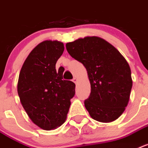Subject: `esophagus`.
Returning a JSON list of instances; mask_svg holds the SVG:
<instances>
[{
    "mask_svg": "<svg viewBox=\"0 0 148 148\" xmlns=\"http://www.w3.org/2000/svg\"><path fill=\"white\" fill-rule=\"evenodd\" d=\"M73 82L77 84V79L76 77H74V79H73Z\"/></svg>",
    "mask_w": 148,
    "mask_h": 148,
    "instance_id": "1",
    "label": "esophagus"
}]
</instances>
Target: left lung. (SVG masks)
I'll return each instance as SVG.
<instances>
[{
    "instance_id": "1",
    "label": "left lung",
    "mask_w": 148,
    "mask_h": 148,
    "mask_svg": "<svg viewBox=\"0 0 148 148\" xmlns=\"http://www.w3.org/2000/svg\"><path fill=\"white\" fill-rule=\"evenodd\" d=\"M72 58L86 69L91 92L84 106L92 119L100 122L117 119L128 105L132 80L130 67L114 46L97 36L66 44Z\"/></svg>"
}]
</instances>
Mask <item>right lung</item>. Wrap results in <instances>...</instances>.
<instances>
[{
  "label": "right lung",
  "instance_id": "obj_1",
  "mask_svg": "<svg viewBox=\"0 0 148 148\" xmlns=\"http://www.w3.org/2000/svg\"><path fill=\"white\" fill-rule=\"evenodd\" d=\"M64 49L58 41L41 42L28 55L19 75L17 92L23 107L32 122L44 130L55 129L65 122L75 94L74 83L63 80L64 71L55 68Z\"/></svg>",
  "mask_w": 148,
  "mask_h": 148
}]
</instances>
